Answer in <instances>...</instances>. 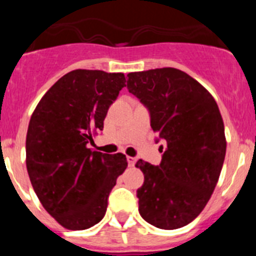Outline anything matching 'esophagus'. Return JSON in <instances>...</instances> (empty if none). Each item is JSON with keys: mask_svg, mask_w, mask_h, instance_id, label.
I'll return each mask as SVG.
<instances>
[{"mask_svg": "<svg viewBox=\"0 0 256 256\" xmlns=\"http://www.w3.org/2000/svg\"><path fill=\"white\" fill-rule=\"evenodd\" d=\"M126 162H128V165H130V166H134L136 164L134 158H132V156H126Z\"/></svg>", "mask_w": 256, "mask_h": 256, "instance_id": "1", "label": "esophagus"}]
</instances>
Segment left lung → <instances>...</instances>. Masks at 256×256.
Here are the masks:
<instances>
[{"instance_id":"8db88e82","label":"left lung","mask_w":256,"mask_h":256,"mask_svg":"<svg viewBox=\"0 0 256 256\" xmlns=\"http://www.w3.org/2000/svg\"><path fill=\"white\" fill-rule=\"evenodd\" d=\"M126 88L150 112L165 142L162 162L136 164L144 176L138 212L162 230L187 226L202 212L219 180L227 142L216 100L198 80L174 68L128 74Z\"/></svg>"}]
</instances>
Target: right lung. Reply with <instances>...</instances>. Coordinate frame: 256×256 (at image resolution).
I'll list each match as a JSON object with an SVG mask.
<instances>
[{"instance_id": "add662e5", "label": "right lung", "mask_w": 256, "mask_h": 256, "mask_svg": "<svg viewBox=\"0 0 256 256\" xmlns=\"http://www.w3.org/2000/svg\"><path fill=\"white\" fill-rule=\"evenodd\" d=\"M124 86L123 73L73 70L32 114L26 142L29 178L40 204L66 230H87L104 218L108 194L128 165L123 154L87 148Z\"/></svg>"}]
</instances>
